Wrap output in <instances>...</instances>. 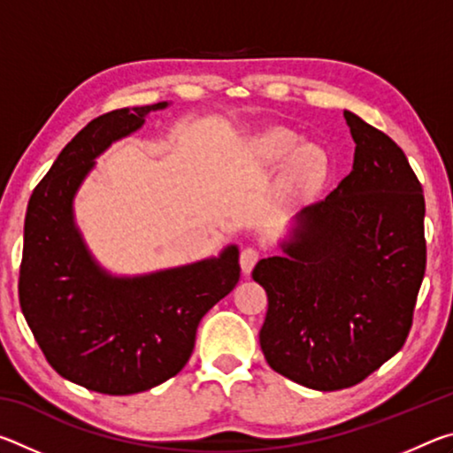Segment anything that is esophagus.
<instances>
[{"label": "esophagus", "mask_w": 453, "mask_h": 453, "mask_svg": "<svg viewBox=\"0 0 453 453\" xmlns=\"http://www.w3.org/2000/svg\"><path fill=\"white\" fill-rule=\"evenodd\" d=\"M259 259V250L256 248H243L242 254H240V265H242V272L248 275L254 270V265L257 264Z\"/></svg>", "instance_id": "esophagus-1"}]
</instances>
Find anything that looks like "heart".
I'll use <instances>...</instances> for the list:
<instances>
[{
	"label": "heart",
	"mask_w": 453,
	"mask_h": 453,
	"mask_svg": "<svg viewBox=\"0 0 453 453\" xmlns=\"http://www.w3.org/2000/svg\"><path fill=\"white\" fill-rule=\"evenodd\" d=\"M283 163L281 186L286 191H303L326 178L327 157L319 145L302 142L294 129L283 126L265 127L250 142V159L259 170Z\"/></svg>",
	"instance_id": "heart-1"
}]
</instances>
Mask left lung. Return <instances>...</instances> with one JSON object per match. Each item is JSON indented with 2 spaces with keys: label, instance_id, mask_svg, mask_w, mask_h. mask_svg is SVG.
<instances>
[{
  "label": "left lung",
  "instance_id": "1",
  "mask_svg": "<svg viewBox=\"0 0 453 453\" xmlns=\"http://www.w3.org/2000/svg\"><path fill=\"white\" fill-rule=\"evenodd\" d=\"M354 170L300 213L286 256L251 272L267 294L259 346L273 372L335 392L403 348L426 273V199L392 137L343 111Z\"/></svg>",
  "mask_w": 453,
  "mask_h": 453
}]
</instances>
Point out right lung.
Segmentation results:
<instances>
[{
	"instance_id": "right-lung-1",
	"label": "right lung",
	"mask_w": 453,
	"mask_h": 453,
	"mask_svg": "<svg viewBox=\"0 0 453 453\" xmlns=\"http://www.w3.org/2000/svg\"><path fill=\"white\" fill-rule=\"evenodd\" d=\"M167 104L91 119L65 145L27 203L19 305L45 359L91 392L129 395L188 364L202 318L240 281V251L142 278H111L88 254L72 202L94 159Z\"/></svg>"
}]
</instances>
